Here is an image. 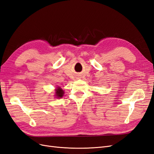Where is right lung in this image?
I'll return each mask as SVG.
<instances>
[{
    "label": "right lung",
    "instance_id": "obj_1",
    "mask_svg": "<svg viewBox=\"0 0 154 154\" xmlns=\"http://www.w3.org/2000/svg\"><path fill=\"white\" fill-rule=\"evenodd\" d=\"M55 96L57 97V98H61L63 96L64 94V91L63 89H62L61 87H58L57 88H56L55 91Z\"/></svg>",
    "mask_w": 154,
    "mask_h": 154
}]
</instances>
